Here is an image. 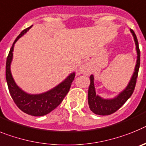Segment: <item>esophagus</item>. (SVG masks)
<instances>
[{"instance_id":"1","label":"esophagus","mask_w":146,"mask_h":146,"mask_svg":"<svg viewBox=\"0 0 146 146\" xmlns=\"http://www.w3.org/2000/svg\"><path fill=\"white\" fill-rule=\"evenodd\" d=\"M90 67H89V65L87 64H84L82 65V67L81 68V72H82V73H89V72H90Z\"/></svg>"}]
</instances>
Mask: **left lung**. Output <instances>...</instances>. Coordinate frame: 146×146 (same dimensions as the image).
<instances>
[{
  "instance_id": "left-lung-1",
  "label": "left lung",
  "mask_w": 146,
  "mask_h": 146,
  "mask_svg": "<svg viewBox=\"0 0 146 146\" xmlns=\"http://www.w3.org/2000/svg\"><path fill=\"white\" fill-rule=\"evenodd\" d=\"M130 31L134 36V40L136 45L137 59V64L133 76L126 89L120 92L117 97L114 98L112 99H104L96 95L94 86V77L92 75L90 76V84L88 90V104L91 111L96 115H109L115 112L126 103V101L131 97L134 92L136 85L138 71L140 68V52L136 35L132 29H130Z\"/></svg>"
}]
</instances>
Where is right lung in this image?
Returning a JSON list of instances; mask_svg holds the SVG:
<instances>
[{
    "label": "right lung",
    "instance_id": "1",
    "mask_svg": "<svg viewBox=\"0 0 146 146\" xmlns=\"http://www.w3.org/2000/svg\"><path fill=\"white\" fill-rule=\"evenodd\" d=\"M24 29L17 36L10 49L9 55L6 59V78L10 95L15 104L20 110L28 115L32 116H43L50 113L62 103L66 95L69 92L71 84L75 78V73L69 75L64 81L60 83L50 90L37 95L28 94L23 91L16 84L11 73L10 65L13 57V49L15 43L24 34H26L29 29Z\"/></svg>",
    "mask_w": 146,
    "mask_h": 146
}]
</instances>
